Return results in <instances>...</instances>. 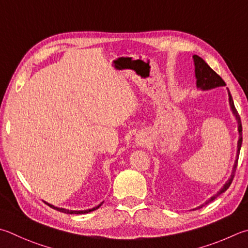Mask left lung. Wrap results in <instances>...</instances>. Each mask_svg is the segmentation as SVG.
Wrapping results in <instances>:
<instances>
[{
	"label": "left lung",
	"mask_w": 248,
	"mask_h": 248,
	"mask_svg": "<svg viewBox=\"0 0 248 248\" xmlns=\"http://www.w3.org/2000/svg\"><path fill=\"white\" fill-rule=\"evenodd\" d=\"M193 61H194V66H195V78H196V87L197 88L202 90V91H207V90H211V89H215V88H218V87H224V85H226V82H224V81L222 80V78L220 77L218 74H216L215 71L210 68L208 64H207V62L204 60H202V57L194 55V56H193ZM228 94H229V104H230L231 110H232L233 115H234V117H235V119L237 121V131H238V134H240V137H238V141H237L236 157H235V160H234L232 173H231L230 178H229L228 181L224 183V186L217 192V194L211 196L208 201L205 202V204L196 207V208H194L193 210L202 208V206L209 204L210 202H213L214 200L217 199V197L220 194H222L223 192H226L229 188V186H231V183L233 181V178H234V174H235L237 160H238V155H240L242 141H243V138H242V123H241L240 115H238L235 106H234L233 98L231 96L230 91H229V89H228Z\"/></svg>",
	"instance_id": "left-lung-1"
}]
</instances>
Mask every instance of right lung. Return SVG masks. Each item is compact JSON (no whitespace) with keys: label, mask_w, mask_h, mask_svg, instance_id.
Here are the masks:
<instances>
[{"label":"right lung","mask_w":248,"mask_h":248,"mask_svg":"<svg viewBox=\"0 0 248 248\" xmlns=\"http://www.w3.org/2000/svg\"><path fill=\"white\" fill-rule=\"evenodd\" d=\"M103 202H101L100 205H97L96 207H94V208L92 209H87V210H69V209H65V208H60V207H55L54 205H51V204H47L49 207H52V208L56 209L58 211H61V213H64V214H70V215H82V214H88V213H91V211L93 210H96L97 208H100V207L102 206Z\"/></svg>","instance_id":"obj_1"}]
</instances>
